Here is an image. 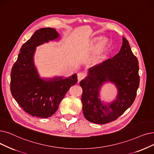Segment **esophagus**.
<instances>
[{
	"instance_id": "esophagus-1",
	"label": "esophagus",
	"mask_w": 154,
	"mask_h": 154,
	"mask_svg": "<svg viewBox=\"0 0 154 154\" xmlns=\"http://www.w3.org/2000/svg\"><path fill=\"white\" fill-rule=\"evenodd\" d=\"M78 75V80L79 82L81 81L82 79H83L85 76H86V75L85 72H79L77 74Z\"/></svg>"
}]
</instances>
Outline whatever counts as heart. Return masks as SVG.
<instances>
[{"instance_id": "1", "label": "heart", "mask_w": 154, "mask_h": 154, "mask_svg": "<svg viewBox=\"0 0 154 154\" xmlns=\"http://www.w3.org/2000/svg\"><path fill=\"white\" fill-rule=\"evenodd\" d=\"M94 42L96 44L91 56V60L94 63H98L103 58L110 46L109 40L107 38H95Z\"/></svg>"}]
</instances>
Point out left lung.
<instances>
[{"instance_id":"left-lung-1","label":"left lung","mask_w":154,"mask_h":154,"mask_svg":"<svg viewBox=\"0 0 154 154\" xmlns=\"http://www.w3.org/2000/svg\"><path fill=\"white\" fill-rule=\"evenodd\" d=\"M138 61L128 41L122 37L120 51L112 59L90 67L88 75L79 82L83 89L82 102L85 118L95 124L103 125L116 120L130 107L139 87ZM112 82L118 95L112 103L100 98V91L106 82Z\"/></svg>"}]
</instances>
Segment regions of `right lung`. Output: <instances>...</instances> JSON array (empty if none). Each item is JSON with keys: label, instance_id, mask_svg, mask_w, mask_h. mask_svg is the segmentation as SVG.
I'll return each instance as SVG.
<instances>
[{"label": "right lung", "instance_id": "right-lung-1", "mask_svg": "<svg viewBox=\"0 0 154 154\" xmlns=\"http://www.w3.org/2000/svg\"><path fill=\"white\" fill-rule=\"evenodd\" d=\"M56 29L43 28L36 31L22 45L12 67L11 91L16 101L29 114L40 118L51 117L57 111L67 91L77 82V75L67 78H41L34 63L36 47L59 39Z\"/></svg>", "mask_w": 154, "mask_h": 154}]
</instances>
